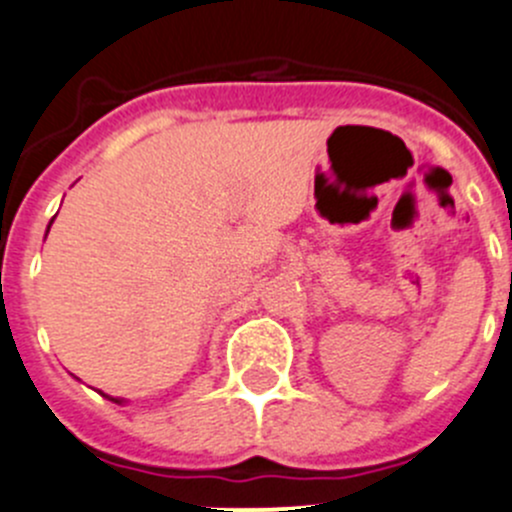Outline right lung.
Masks as SVG:
<instances>
[{
    "label": "right lung",
    "instance_id": "1",
    "mask_svg": "<svg viewBox=\"0 0 512 512\" xmlns=\"http://www.w3.org/2000/svg\"><path fill=\"white\" fill-rule=\"evenodd\" d=\"M52 222H54V220H52ZM52 222H49V227H52ZM49 227H47V232H49ZM99 395H104V393H99ZM104 398H109V395H104ZM109 400H112V403L122 405V400H119V398H109Z\"/></svg>",
    "mask_w": 512,
    "mask_h": 512
}]
</instances>
